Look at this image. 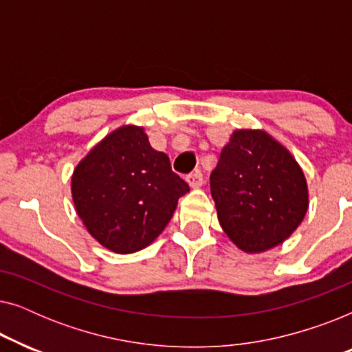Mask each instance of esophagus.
Returning a JSON list of instances; mask_svg holds the SVG:
<instances>
[{
	"label": "esophagus",
	"instance_id": "obj_1",
	"mask_svg": "<svg viewBox=\"0 0 352 352\" xmlns=\"http://www.w3.org/2000/svg\"><path fill=\"white\" fill-rule=\"evenodd\" d=\"M186 181L189 182V186L192 189H199L204 184V175L200 171H192L190 175L186 176Z\"/></svg>",
	"mask_w": 352,
	"mask_h": 352
}]
</instances>
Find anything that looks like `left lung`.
Instances as JSON below:
<instances>
[{
    "label": "left lung",
    "mask_w": 352,
    "mask_h": 352,
    "mask_svg": "<svg viewBox=\"0 0 352 352\" xmlns=\"http://www.w3.org/2000/svg\"><path fill=\"white\" fill-rule=\"evenodd\" d=\"M210 187L221 228L245 253H263L285 242L309 206L301 166L263 129H235Z\"/></svg>",
    "instance_id": "8db88e82"
}]
</instances>
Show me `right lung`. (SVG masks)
<instances>
[{
  "mask_svg": "<svg viewBox=\"0 0 352 352\" xmlns=\"http://www.w3.org/2000/svg\"><path fill=\"white\" fill-rule=\"evenodd\" d=\"M189 186L146 131L123 124L91 148L72 175L76 214L110 252L146 248L163 232Z\"/></svg>",
  "mask_w": 352,
  "mask_h": 352,
  "instance_id": "1",
  "label": "right lung"
}]
</instances>
